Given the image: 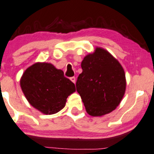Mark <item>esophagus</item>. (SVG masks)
I'll return each instance as SVG.
<instances>
[{
	"mask_svg": "<svg viewBox=\"0 0 154 154\" xmlns=\"http://www.w3.org/2000/svg\"><path fill=\"white\" fill-rule=\"evenodd\" d=\"M70 80H71V82H73L74 84L75 83V77H71L70 78Z\"/></svg>",
	"mask_w": 154,
	"mask_h": 154,
	"instance_id": "34e87169",
	"label": "esophagus"
}]
</instances>
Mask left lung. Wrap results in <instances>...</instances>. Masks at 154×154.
<instances>
[{
	"label": "left lung",
	"mask_w": 154,
	"mask_h": 154,
	"mask_svg": "<svg viewBox=\"0 0 154 154\" xmlns=\"http://www.w3.org/2000/svg\"><path fill=\"white\" fill-rule=\"evenodd\" d=\"M82 68L75 86L87 113L100 117L115 110L126 87L125 74L120 62L109 51L96 47L84 58Z\"/></svg>",
	"instance_id": "8db88e82"
}]
</instances>
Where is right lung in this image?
<instances>
[{
    "label": "right lung",
    "mask_w": 154,
    "mask_h": 154,
    "mask_svg": "<svg viewBox=\"0 0 154 154\" xmlns=\"http://www.w3.org/2000/svg\"><path fill=\"white\" fill-rule=\"evenodd\" d=\"M20 84L29 103L45 115L62 110L67 97L75 92V84L64 76L63 71L48 62H37L28 67Z\"/></svg>",
    "instance_id": "obj_1"
}]
</instances>
